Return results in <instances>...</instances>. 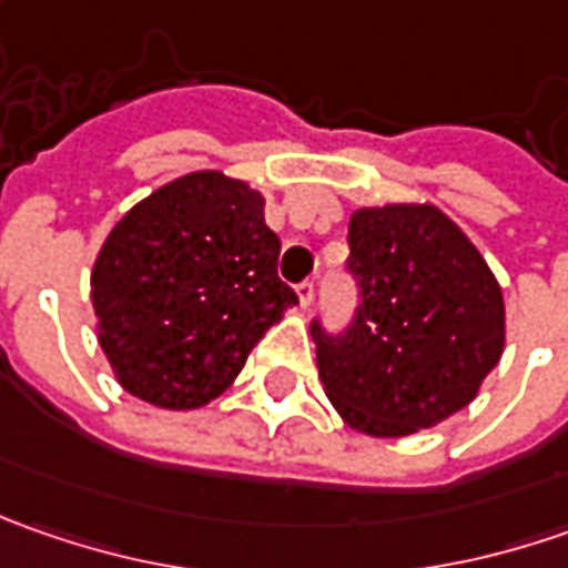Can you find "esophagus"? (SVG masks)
<instances>
[{"label": "esophagus", "mask_w": 568, "mask_h": 568, "mask_svg": "<svg viewBox=\"0 0 568 568\" xmlns=\"http://www.w3.org/2000/svg\"><path fill=\"white\" fill-rule=\"evenodd\" d=\"M296 296H300V306H303V310H306V306H313V296H316L313 281H303V284H296Z\"/></svg>", "instance_id": "34e87169"}]
</instances>
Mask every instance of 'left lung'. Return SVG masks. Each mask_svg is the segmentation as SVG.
Returning <instances> with one entry per match:
<instances>
[{
	"mask_svg": "<svg viewBox=\"0 0 568 568\" xmlns=\"http://www.w3.org/2000/svg\"><path fill=\"white\" fill-rule=\"evenodd\" d=\"M347 246L361 306L341 335L313 322L328 402L344 424L379 439L443 424L503 357L499 281L436 205L361 207Z\"/></svg>",
	"mask_w": 568,
	"mask_h": 568,
	"instance_id": "left-lung-1",
	"label": "left lung"
}]
</instances>
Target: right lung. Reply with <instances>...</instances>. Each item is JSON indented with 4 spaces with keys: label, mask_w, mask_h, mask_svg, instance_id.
<instances>
[{
    "label": "right lung",
    "mask_w": 568,
    "mask_h": 568,
    "mask_svg": "<svg viewBox=\"0 0 568 568\" xmlns=\"http://www.w3.org/2000/svg\"><path fill=\"white\" fill-rule=\"evenodd\" d=\"M277 255L265 199L243 180L199 170L142 199L91 272L98 341L122 388L166 410L214 402L296 303Z\"/></svg>",
    "instance_id": "obj_1"
}]
</instances>
